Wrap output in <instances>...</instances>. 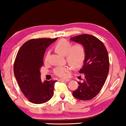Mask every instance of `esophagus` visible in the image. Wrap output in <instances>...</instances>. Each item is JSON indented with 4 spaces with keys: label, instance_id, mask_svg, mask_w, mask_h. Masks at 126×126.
I'll return each mask as SVG.
<instances>
[{
    "label": "esophagus",
    "instance_id": "1",
    "mask_svg": "<svg viewBox=\"0 0 126 126\" xmlns=\"http://www.w3.org/2000/svg\"><path fill=\"white\" fill-rule=\"evenodd\" d=\"M60 82H69L70 79H59Z\"/></svg>",
    "mask_w": 126,
    "mask_h": 126
}]
</instances>
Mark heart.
I'll list each match as a JSON object with an SVG mask.
<instances>
[{
  "mask_svg": "<svg viewBox=\"0 0 126 126\" xmlns=\"http://www.w3.org/2000/svg\"><path fill=\"white\" fill-rule=\"evenodd\" d=\"M56 51L64 55L66 60L75 67H79L84 63L86 57V50L83 44L76 43L72 46V44L65 39H62L56 43L54 46ZM50 51H47L45 55V62H48ZM72 69L70 64L64 66H58L54 68L53 73L56 76L61 78L67 77Z\"/></svg>",
  "mask_w": 126,
  "mask_h": 126,
  "instance_id": "obj_1",
  "label": "heart"
}]
</instances>
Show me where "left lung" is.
Wrapping results in <instances>:
<instances>
[{"label": "left lung", "instance_id": "8db88e82", "mask_svg": "<svg viewBox=\"0 0 126 126\" xmlns=\"http://www.w3.org/2000/svg\"><path fill=\"white\" fill-rule=\"evenodd\" d=\"M70 40L84 46L86 57L79 70L85 76L83 82H78V88L73 92L74 97L80 100H91L96 96L104 85L109 72L108 51L101 40L89 34L71 37Z\"/></svg>", "mask_w": 126, "mask_h": 126}]
</instances>
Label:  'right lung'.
Returning <instances> with one entry per match:
<instances>
[{"instance_id": "1", "label": "right lung", "mask_w": 126, "mask_h": 126, "mask_svg": "<svg viewBox=\"0 0 126 126\" xmlns=\"http://www.w3.org/2000/svg\"><path fill=\"white\" fill-rule=\"evenodd\" d=\"M56 38H34L25 42L18 50L14 62V75L28 100L40 104L50 100L57 80L41 82L40 69L47 47Z\"/></svg>"}]
</instances>
